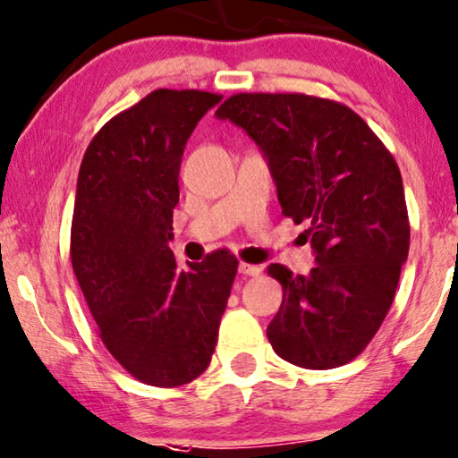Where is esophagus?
I'll return each instance as SVG.
<instances>
[{
  "mask_svg": "<svg viewBox=\"0 0 458 458\" xmlns=\"http://www.w3.org/2000/svg\"><path fill=\"white\" fill-rule=\"evenodd\" d=\"M237 269H240L242 276H250V277H257L260 276V271H263L259 265H250V263H240Z\"/></svg>",
  "mask_w": 458,
  "mask_h": 458,
  "instance_id": "obj_1",
  "label": "esophagus"
}]
</instances>
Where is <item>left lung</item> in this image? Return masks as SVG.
<instances>
[{
	"label": "left lung",
	"mask_w": 458,
	"mask_h": 458,
	"mask_svg": "<svg viewBox=\"0 0 458 458\" xmlns=\"http://www.w3.org/2000/svg\"><path fill=\"white\" fill-rule=\"evenodd\" d=\"M216 117L246 130L265 153L282 215L305 223L316 267L267 273L284 299L267 326L273 352L309 370H330L364 352L394 302L411 246L402 174L358 113L299 92H242Z\"/></svg>",
	"instance_id": "obj_1"
}]
</instances>
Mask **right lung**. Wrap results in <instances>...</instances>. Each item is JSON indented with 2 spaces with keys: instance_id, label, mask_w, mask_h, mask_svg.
Returning a JSON list of instances; mask_svg holds the SVG:
<instances>
[{
  "instance_id": "1",
  "label": "right lung",
  "mask_w": 458,
  "mask_h": 458,
  "mask_svg": "<svg viewBox=\"0 0 458 458\" xmlns=\"http://www.w3.org/2000/svg\"><path fill=\"white\" fill-rule=\"evenodd\" d=\"M221 98L153 90L98 130L77 176L75 277L106 352L153 387L206 370L237 273L225 250L181 269L168 246L187 139Z\"/></svg>"
}]
</instances>
